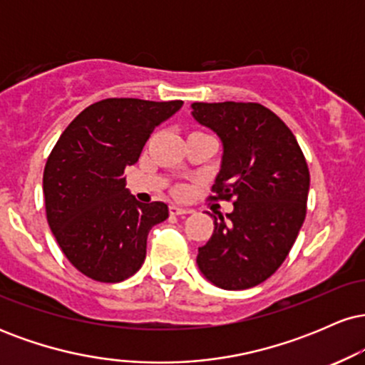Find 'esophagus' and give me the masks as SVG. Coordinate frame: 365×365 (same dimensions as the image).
<instances>
[{
    "label": "esophagus",
    "instance_id": "34e87169",
    "mask_svg": "<svg viewBox=\"0 0 365 365\" xmlns=\"http://www.w3.org/2000/svg\"><path fill=\"white\" fill-rule=\"evenodd\" d=\"M190 209L187 207H180V206H175V204H171L170 206V215L173 216H183V215H190Z\"/></svg>",
    "mask_w": 365,
    "mask_h": 365
}]
</instances>
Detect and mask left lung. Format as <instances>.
Instances as JSON below:
<instances>
[{
    "label": "left lung",
    "mask_w": 365,
    "mask_h": 365,
    "mask_svg": "<svg viewBox=\"0 0 365 365\" xmlns=\"http://www.w3.org/2000/svg\"><path fill=\"white\" fill-rule=\"evenodd\" d=\"M192 118L223 145L212 199L235 197L216 212L215 232L197 266L223 290H245L282 266L305 220L309 168L295 135L257 103H194ZM209 215V212H207Z\"/></svg>",
    "instance_id": "1"
}]
</instances>
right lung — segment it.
Wrapping results in <instances>:
<instances>
[{"mask_svg":"<svg viewBox=\"0 0 365 365\" xmlns=\"http://www.w3.org/2000/svg\"><path fill=\"white\" fill-rule=\"evenodd\" d=\"M182 106L103 99L58 139L43 177L46 216L63 254L82 274L118 283L140 269L150 228L168 217V206L139 202L125 188V170L139 161L153 130Z\"/></svg>","mask_w":365,"mask_h":365,"instance_id":"add662e5","label":"right lung"}]
</instances>
